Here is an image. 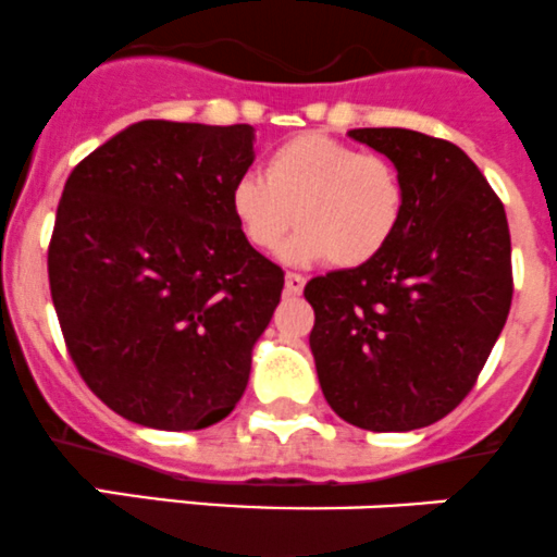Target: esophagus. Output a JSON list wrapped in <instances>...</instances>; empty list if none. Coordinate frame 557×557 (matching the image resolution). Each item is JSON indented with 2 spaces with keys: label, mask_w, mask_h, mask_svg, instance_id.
<instances>
[{
  "label": "esophagus",
  "mask_w": 557,
  "mask_h": 557,
  "mask_svg": "<svg viewBox=\"0 0 557 557\" xmlns=\"http://www.w3.org/2000/svg\"><path fill=\"white\" fill-rule=\"evenodd\" d=\"M301 290H305V277H301V274H296V272L285 274V294L299 296Z\"/></svg>",
  "instance_id": "obj_1"
}]
</instances>
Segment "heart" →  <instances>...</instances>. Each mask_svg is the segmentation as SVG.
Segmentation results:
<instances>
[{
    "mask_svg": "<svg viewBox=\"0 0 557 557\" xmlns=\"http://www.w3.org/2000/svg\"><path fill=\"white\" fill-rule=\"evenodd\" d=\"M403 209V182L383 154L318 133L280 144L263 176L245 174L231 190V212L247 245L274 250L296 220L299 231L285 245V258H329L343 269L381 256Z\"/></svg>",
    "mask_w": 557,
    "mask_h": 557,
    "instance_id": "heart-1",
    "label": "heart"
}]
</instances>
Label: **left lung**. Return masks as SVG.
<instances>
[{"label": "left lung", "instance_id": "8db88e82", "mask_svg": "<svg viewBox=\"0 0 557 557\" xmlns=\"http://www.w3.org/2000/svg\"><path fill=\"white\" fill-rule=\"evenodd\" d=\"M348 135L392 160L405 209L381 256L305 285L310 348L339 419L408 433L466 399L504 329L515 290L509 223L455 144L403 127Z\"/></svg>", "mask_w": 557, "mask_h": 557}]
</instances>
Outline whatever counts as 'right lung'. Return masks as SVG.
Segmentation results:
<instances>
[{
	"mask_svg": "<svg viewBox=\"0 0 557 557\" xmlns=\"http://www.w3.org/2000/svg\"><path fill=\"white\" fill-rule=\"evenodd\" d=\"M252 141L250 124L147 119L67 176L51 299L86 386L129 422L203 430L245 394L285 283L231 212Z\"/></svg>",
	"mask_w": 557,
	"mask_h": 557,
	"instance_id": "right-lung-1",
	"label": "right lung"
}]
</instances>
